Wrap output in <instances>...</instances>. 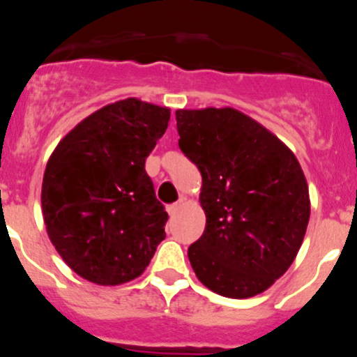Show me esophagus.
<instances>
[{
  "label": "esophagus",
  "mask_w": 357,
  "mask_h": 357,
  "mask_svg": "<svg viewBox=\"0 0 357 357\" xmlns=\"http://www.w3.org/2000/svg\"><path fill=\"white\" fill-rule=\"evenodd\" d=\"M180 206H182V199L180 201H177V203H174V204H170V206H167V211L168 213L172 215V217H174L175 213H177V211L180 210Z\"/></svg>",
  "instance_id": "34e87169"
}]
</instances>
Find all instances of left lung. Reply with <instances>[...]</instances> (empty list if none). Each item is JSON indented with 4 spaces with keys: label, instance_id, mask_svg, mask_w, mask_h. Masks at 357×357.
<instances>
[{
    "label": "left lung",
    "instance_id": "1",
    "mask_svg": "<svg viewBox=\"0 0 357 357\" xmlns=\"http://www.w3.org/2000/svg\"><path fill=\"white\" fill-rule=\"evenodd\" d=\"M178 147L201 172L204 232L189 246L197 280L250 298L294 264L310 217L309 185L290 147L234 107L178 109Z\"/></svg>",
    "mask_w": 357,
    "mask_h": 357
}]
</instances>
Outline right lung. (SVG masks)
<instances>
[{"label":"right lung","mask_w":357,"mask_h":357,"mask_svg":"<svg viewBox=\"0 0 357 357\" xmlns=\"http://www.w3.org/2000/svg\"><path fill=\"white\" fill-rule=\"evenodd\" d=\"M170 109L130 97L77 123L57 144L41 185L48 238L83 280L116 287L146 271L168 213L146 174Z\"/></svg>","instance_id":"add662e5"}]
</instances>
